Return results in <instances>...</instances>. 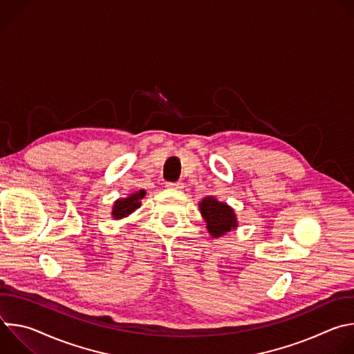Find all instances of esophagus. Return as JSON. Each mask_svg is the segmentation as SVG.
Wrapping results in <instances>:
<instances>
[{"label": "esophagus", "instance_id": "obj_1", "mask_svg": "<svg viewBox=\"0 0 354 354\" xmlns=\"http://www.w3.org/2000/svg\"><path fill=\"white\" fill-rule=\"evenodd\" d=\"M167 187L172 189V190H180V189H183V183L182 182H175V183L169 182V183H167Z\"/></svg>", "mask_w": 354, "mask_h": 354}]
</instances>
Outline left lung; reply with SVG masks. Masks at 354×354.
<instances>
[{
    "label": "left lung",
    "mask_w": 354,
    "mask_h": 354,
    "mask_svg": "<svg viewBox=\"0 0 354 354\" xmlns=\"http://www.w3.org/2000/svg\"><path fill=\"white\" fill-rule=\"evenodd\" d=\"M198 210L206 221V228L213 238H220L230 231L236 230L238 220L234 209L224 201H218L214 196L200 200Z\"/></svg>",
    "instance_id": "left-lung-1"
}]
</instances>
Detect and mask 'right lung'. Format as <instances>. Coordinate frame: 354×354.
Segmentation results:
<instances>
[{"mask_svg": "<svg viewBox=\"0 0 354 354\" xmlns=\"http://www.w3.org/2000/svg\"><path fill=\"white\" fill-rule=\"evenodd\" d=\"M145 190H138L134 193H130L127 197L118 198L112 206V218L113 220H122L129 217L131 213H134L141 206V200L145 197Z\"/></svg>", "mask_w": 354, "mask_h": 354, "instance_id": "1", "label": "right lung"}]
</instances>
